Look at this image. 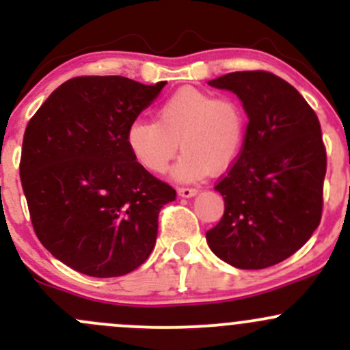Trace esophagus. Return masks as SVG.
Here are the masks:
<instances>
[{"label":"esophagus","instance_id":"obj_1","mask_svg":"<svg viewBox=\"0 0 350 350\" xmlns=\"http://www.w3.org/2000/svg\"><path fill=\"white\" fill-rule=\"evenodd\" d=\"M178 195L181 198H191L198 195L196 188H178Z\"/></svg>","mask_w":350,"mask_h":350}]
</instances>
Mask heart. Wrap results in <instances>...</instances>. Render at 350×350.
<instances>
[{"label": "heart", "mask_w": 350, "mask_h": 350, "mask_svg": "<svg viewBox=\"0 0 350 350\" xmlns=\"http://www.w3.org/2000/svg\"><path fill=\"white\" fill-rule=\"evenodd\" d=\"M245 129V113L237 101L183 88L159 105L157 123H130L126 146L147 171L164 172L179 142L183 154L172 167V176L178 181L193 183L210 171H225L237 161Z\"/></svg>", "instance_id": "obj_1"}]
</instances>
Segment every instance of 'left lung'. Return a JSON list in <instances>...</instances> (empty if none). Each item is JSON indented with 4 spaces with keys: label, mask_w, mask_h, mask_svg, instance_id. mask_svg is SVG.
<instances>
[{
    "label": "left lung",
    "mask_w": 350,
    "mask_h": 350,
    "mask_svg": "<svg viewBox=\"0 0 350 350\" xmlns=\"http://www.w3.org/2000/svg\"><path fill=\"white\" fill-rule=\"evenodd\" d=\"M208 84L237 94L249 125L239 159L215 186L225 211L206 242L230 266L264 269L293 256L320 224L327 171L320 122L291 84L266 70Z\"/></svg>",
    "instance_id": "obj_1"
}]
</instances>
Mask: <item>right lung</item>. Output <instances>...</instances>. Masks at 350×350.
I'll return each instance as SVG.
<instances>
[{
	"label": "right lung",
	"mask_w": 350,
	"mask_h": 350,
	"mask_svg": "<svg viewBox=\"0 0 350 350\" xmlns=\"http://www.w3.org/2000/svg\"><path fill=\"white\" fill-rule=\"evenodd\" d=\"M165 86L81 76L57 88L23 135L20 178L42 245L93 278L132 273L152 252L176 191L133 159L126 129Z\"/></svg>",
	"instance_id": "1"
}]
</instances>
